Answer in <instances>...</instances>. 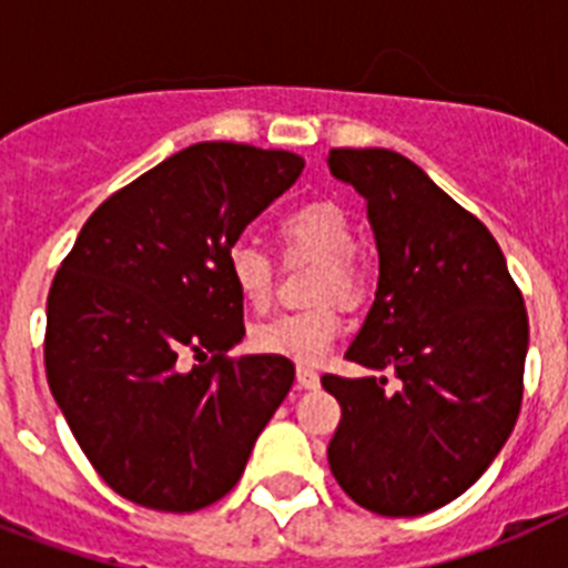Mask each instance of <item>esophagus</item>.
Masks as SVG:
<instances>
[{
	"label": "esophagus",
	"mask_w": 568,
	"mask_h": 568,
	"mask_svg": "<svg viewBox=\"0 0 568 568\" xmlns=\"http://www.w3.org/2000/svg\"><path fill=\"white\" fill-rule=\"evenodd\" d=\"M318 384H321L318 373H315V369H307V366H301V369H298V386H301V389H318Z\"/></svg>",
	"instance_id": "obj_1"
}]
</instances>
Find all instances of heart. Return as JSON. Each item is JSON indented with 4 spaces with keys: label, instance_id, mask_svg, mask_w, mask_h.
Returning a JSON list of instances; mask_svg holds the SVG:
<instances>
[{
    "label": "heart",
    "instance_id": "heart-1",
    "mask_svg": "<svg viewBox=\"0 0 568 568\" xmlns=\"http://www.w3.org/2000/svg\"><path fill=\"white\" fill-rule=\"evenodd\" d=\"M275 241L284 258L318 261L310 298L324 301L313 310L284 313L255 324L250 329V346L255 353L278 355L295 364H318L338 338L341 318L335 300L344 310L364 304L369 281L361 261L355 258V224L341 204L304 202L287 210L275 222ZM227 275L241 304L255 313L270 307L275 290V267L264 250L235 244L227 253Z\"/></svg>",
    "mask_w": 568,
    "mask_h": 568
}]
</instances>
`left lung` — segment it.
Wrapping results in <instances>:
<instances>
[{
	"label": "left lung",
	"mask_w": 568,
	"mask_h": 568,
	"mask_svg": "<svg viewBox=\"0 0 568 568\" xmlns=\"http://www.w3.org/2000/svg\"><path fill=\"white\" fill-rule=\"evenodd\" d=\"M366 199L381 273L346 361L395 375L341 378L329 469L358 506L415 518L464 495L515 429L529 318L498 241L406 155L329 150Z\"/></svg>",
	"instance_id": "obj_1"
}]
</instances>
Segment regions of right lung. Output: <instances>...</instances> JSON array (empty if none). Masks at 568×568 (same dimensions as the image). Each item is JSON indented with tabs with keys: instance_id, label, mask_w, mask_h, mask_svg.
<instances>
[{
	"instance_id": "1",
	"label": "right lung",
	"mask_w": 568,
	"mask_h": 568,
	"mask_svg": "<svg viewBox=\"0 0 568 568\" xmlns=\"http://www.w3.org/2000/svg\"><path fill=\"white\" fill-rule=\"evenodd\" d=\"M301 170L287 150L190 144L108 195L59 264L44 373L115 495L159 511L222 500L287 398L293 361L230 355L244 304L227 253Z\"/></svg>"
}]
</instances>
